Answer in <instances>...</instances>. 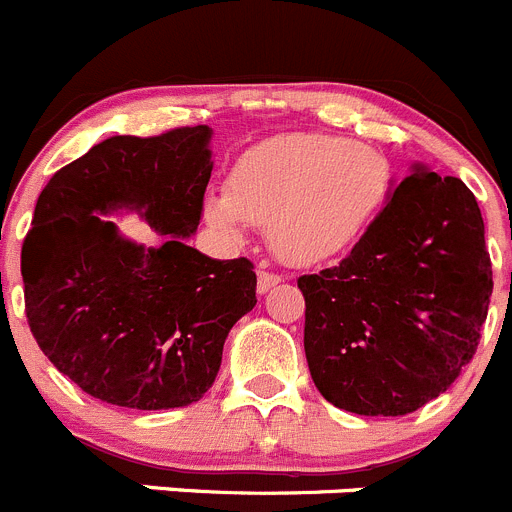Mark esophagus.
Instances as JSON below:
<instances>
[{
  "mask_svg": "<svg viewBox=\"0 0 512 512\" xmlns=\"http://www.w3.org/2000/svg\"><path fill=\"white\" fill-rule=\"evenodd\" d=\"M280 283V275L278 273H270V270H260L257 273V293H267L270 288Z\"/></svg>",
  "mask_w": 512,
  "mask_h": 512,
  "instance_id": "obj_1",
  "label": "esophagus"
}]
</instances>
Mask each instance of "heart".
I'll use <instances>...</instances> for the list:
<instances>
[{"instance_id":"heart-1","label":"heart","mask_w":512,"mask_h":512,"mask_svg":"<svg viewBox=\"0 0 512 512\" xmlns=\"http://www.w3.org/2000/svg\"><path fill=\"white\" fill-rule=\"evenodd\" d=\"M393 188V165L375 145L326 132L257 142L234 160L227 193H209L204 214L229 237L270 227L293 265H319L357 245Z\"/></svg>"}]
</instances>
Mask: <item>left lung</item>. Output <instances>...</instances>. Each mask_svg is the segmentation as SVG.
Masks as SVG:
<instances>
[{"instance_id": "8db88e82", "label": "left lung", "mask_w": 512, "mask_h": 512, "mask_svg": "<svg viewBox=\"0 0 512 512\" xmlns=\"http://www.w3.org/2000/svg\"><path fill=\"white\" fill-rule=\"evenodd\" d=\"M319 393L359 416H405L477 352L492 296L485 222L459 178L413 165L339 265L298 278Z\"/></svg>"}]
</instances>
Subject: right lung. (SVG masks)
Segmentation results:
<instances>
[{
  "mask_svg": "<svg viewBox=\"0 0 512 512\" xmlns=\"http://www.w3.org/2000/svg\"><path fill=\"white\" fill-rule=\"evenodd\" d=\"M211 130L119 135L48 181L22 245L25 313L45 357L104 403L165 411L204 398L229 329L257 303L247 257L186 245L211 178ZM140 210L160 246L118 234L104 213Z\"/></svg>",
  "mask_w": 512,
  "mask_h": 512,
  "instance_id": "1",
  "label": "right lung"
}]
</instances>
